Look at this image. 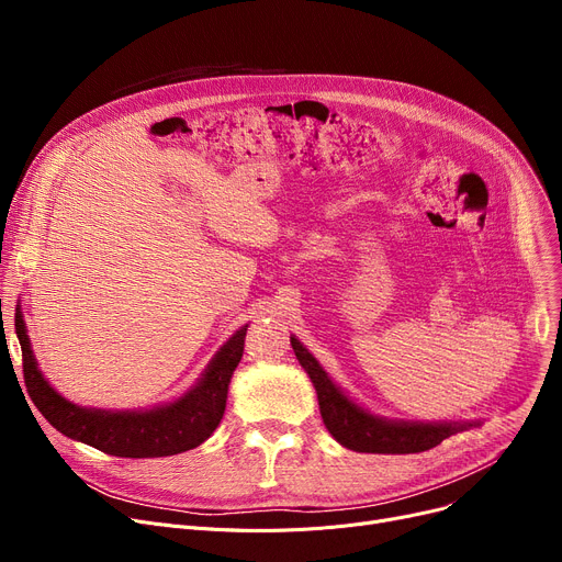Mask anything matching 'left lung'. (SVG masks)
Here are the masks:
<instances>
[{"label":"left lung","mask_w":562,"mask_h":562,"mask_svg":"<svg viewBox=\"0 0 562 562\" xmlns=\"http://www.w3.org/2000/svg\"><path fill=\"white\" fill-rule=\"evenodd\" d=\"M291 346L301 367L307 371L312 385L316 390L318 409L326 428L339 441L341 447L358 453H422L447 437L462 432L479 422H445V424H424V422H392L371 415L358 403H352L335 382L323 371L312 352L291 337Z\"/></svg>","instance_id":"obj_1"}]
</instances>
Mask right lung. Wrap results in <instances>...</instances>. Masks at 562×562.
<instances>
[{"label": "right lung", "mask_w": 562, "mask_h": 562, "mask_svg": "<svg viewBox=\"0 0 562 562\" xmlns=\"http://www.w3.org/2000/svg\"><path fill=\"white\" fill-rule=\"evenodd\" d=\"M246 330L248 326L223 344L198 385L184 396L153 409L111 412L75 405L49 385L29 344L20 305L15 310L24 385L41 415L66 437L117 458H164L200 447L223 419L229 378L244 356Z\"/></svg>", "instance_id": "1"}]
</instances>
